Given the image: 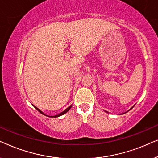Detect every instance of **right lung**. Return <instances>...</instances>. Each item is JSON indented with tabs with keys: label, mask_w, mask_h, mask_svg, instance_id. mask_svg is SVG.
Here are the masks:
<instances>
[{
	"label": "right lung",
	"mask_w": 158,
	"mask_h": 158,
	"mask_svg": "<svg viewBox=\"0 0 158 158\" xmlns=\"http://www.w3.org/2000/svg\"><path fill=\"white\" fill-rule=\"evenodd\" d=\"M71 106H69L68 108V109H66L65 110H64V111H62V113H60V114H58V115H56V116H49V117H58V116H62V115H63V114H65V113H67V112H68V111H69V110H70V108H71ZM36 108V110H37V111H39V112H40V113L41 114H44V113H42V111H40V109H37V108H36V107H35ZM44 115H45V114H44Z\"/></svg>",
	"instance_id": "1"
}]
</instances>
